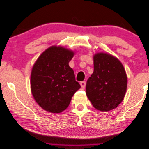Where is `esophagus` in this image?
Here are the masks:
<instances>
[{
	"label": "esophagus",
	"instance_id": "34e87169",
	"mask_svg": "<svg viewBox=\"0 0 149 149\" xmlns=\"http://www.w3.org/2000/svg\"><path fill=\"white\" fill-rule=\"evenodd\" d=\"M80 85H81V88H85V86H86V81H81L80 83Z\"/></svg>",
	"mask_w": 149,
	"mask_h": 149
}]
</instances>
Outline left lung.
Returning <instances> with one entry per match:
<instances>
[{
	"label": "left lung",
	"instance_id": "1",
	"mask_svg": "<svg viewBox=\"0 0 149 149\" xmlns=\"http://www.w3.org/2000/svg\"><path fill=\"white\" fill-rule=\"evenodd\" d=\"M93 58L94 72L87 80L86 94L95 109L108 112L124 99L127 75L122 63L113 55L98 52Z\"/></svg>",
	"mask_w": 149,
	"mask_h": 149
}]
</instances>
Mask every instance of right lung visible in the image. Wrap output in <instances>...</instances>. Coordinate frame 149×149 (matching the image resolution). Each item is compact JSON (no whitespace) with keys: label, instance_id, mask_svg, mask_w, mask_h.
Masks as SVG:
<instances>
[{"label":"right lung","instance_id":"right-lung-1","mask_svg":"<svg viewBox=\"0 0 149 149\" xmlns=\"http://www.w3.org/2000/svg\"><path fill=\"white\" fill-rule=\"evenodd\" d=\"M75 52L62 46L45 49L33 65L31 91L36 102L51 113H61L68 107L73 94L81 88L68 65Z\"/></svg>","mask_w":149,"mask_h":149}]
</instances>
